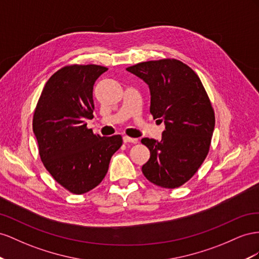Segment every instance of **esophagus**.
Instances as JSON below:
<instances>
[{
	"instance_id": "obj_1",
	"label": "esophagus",
	"mask_w": 259,
	"mask_h": 259,
	"mask_svg": "<svg viewBox=\"0 0 259 259\" xmlns=\"http://www.w3.org/2000/svg\"><path fill=\"white\" fill-rule=\"evenodd\" d=\"M123 142L124 143H134V144H137L139 142V140L136 139V138H130L128 136H124L123 137Z\"/></svg>"
}]
</instances>
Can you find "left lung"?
Masks as SVG:
<instances>
[{"instance_id": "8db88e82", "label": "left lung", "mask_w": 259, "mask_h": 259, "mask_svg": "<svg viewBox=\"0 0 259 259\" xmlns=\"http://www.w3.org/2000/svg\"><path fill=\"white\" fill-rule=\"evenodd\" d=\"M149 84L150 112L165 123L160 141L143 138L151 156L142 166L150 182L166 189L183 186L195 175L209 152L215 112L195 71L175 58L130 66Z\"/></svg>"}]
</instances>
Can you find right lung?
Masks as SVG:
<instances>
[{
    "label": "right lung",
    "instance_id": "right-lung-1",
    "mask_svg": "<svg viewBox=\"0 0 259 259\" xmlns=\"http://www.w3.org/2000/svg\"><path fill=\"white\" fill-rule=\"evenodd\" d=\"M107 70L100 65H68L52 75L33 113L32 129L39 155L54 180L70 193L98 187L121 136L100 137L87 127L93 118V85Z\"/></svg>",
    "mask_w": 259,
    "mask_h": 259
}]
</instances>
